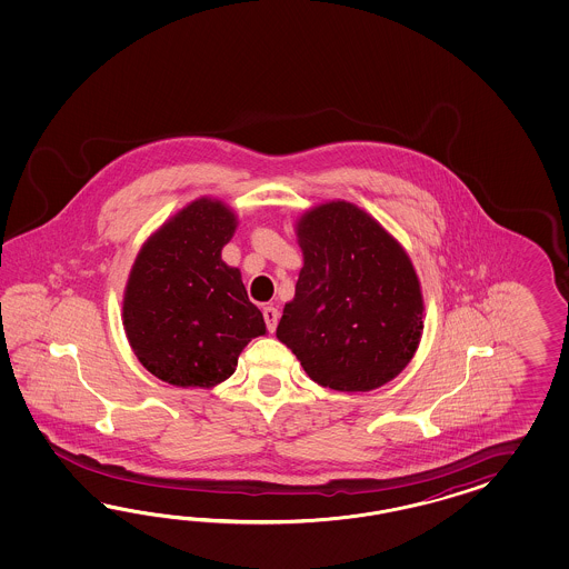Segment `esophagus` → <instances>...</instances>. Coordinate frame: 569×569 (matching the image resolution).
I'll return each instance as SVG.
<instances>
[{"instance_id":"esophagus-1","label":"esophagus","mask_w":569,"mask_h":569,"mask_svg":"<svg viewBox=\"0 0 569 569\" xmlns=\"http://www.w3.org/2000/svg\"><path fill=\"white\" fill-rule=\"evenodd\" d=\"M262 317H264V326L273 333L277 328V319H279V310L273 309V307H264L262 309Z\"/></svg>"}]
</instances>
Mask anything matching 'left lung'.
Here are the masks:
<instances>
[{
	"instance_id": "8db88e82",
	"label": "left lung",
	"mask_w": 569,
	"mask_h": 569,
	"mask_svg": "<svg viewBox=\"0 0 569 569\" xmlns=\"http://www.w3.org/2000/svg\"><path fill=\"white\" fill-rule=\"evenodd\" d=\"M305 267L277 338L312 381L369 392L397 378L423 331L413 264L361 208L329 202L298 223Z\"/></svg>"
}]
</instances>
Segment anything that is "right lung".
<instances>
[{
    "label": "right lung",
    "instance_id": "obj_1",
    "mask_svg": "<svg viewBox=\"0 0 569 569\" xmlns=\"http://www.w3.org/2000/svg\"><path fill=\"white\" fill-rule=\"evenodd\" d=\"M236 217L196 200L160 227L131 269L122 319L139 362L179 388H210L236 371L243 346L264 333L238 269L221 260Z\"/></svg>",
    "mask_w": 569,
    "mask_h": 569
}]
</instances>
